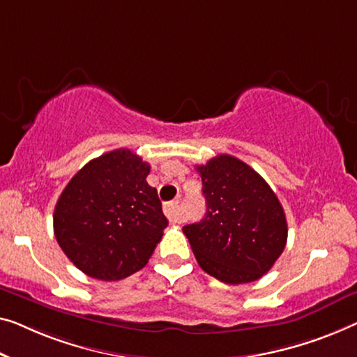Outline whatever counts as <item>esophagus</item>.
Segmentation results:
<instances>
[{"instance_id": "obj_1", "label": "esophagus", "mask_w": 357, "mask_h": 357, "mask_svg": "<svg viewBox=\"0 0 357 357\" xmlns=\"http://www.w3.org/2000/svg\"><path fill=\"white\" fill-rule=\"evenodd\" d=\"M165 215L172 222H179V205L178 202H173V204H168L165 206Z\"/></svg>"}]
</instances>
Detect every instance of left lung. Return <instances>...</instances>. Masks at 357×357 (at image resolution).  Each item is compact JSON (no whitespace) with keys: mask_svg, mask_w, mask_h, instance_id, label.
Here are the masks:
<instances>
[{"mask_svg":"<svg viewBox=\"0 0 357 357\" xmlns=\"http://www.w3.org/2000/svg\"><path fill=\"white\" fill-rule=\"evenodd\" d=\"M205 218L183 227L197 263L225 284L258 280L287 243V220L278 195L252 167L232 155L197 165Z\"/></svg>","mask_w":357,"mask_h":357,"instance_id":"1","label":"left lung"}]
</instances>
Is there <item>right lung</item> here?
Returning a JSON list of instances; mask_svg holds the SVG:
<instances>
[{"label": "right lung", "instance_id": "1", "mask_svg": "<svg viewBox=\"0 0 357 357\" xmlns=\"http://www.w3.org/2000/svg\"><path fill=\"white\" fill-rule=\"evenodd\" d=\"M149 163L130 149L88 162L70 179L54 208L62 252L89 278L121 280L147 264L168 220Z\"/></svg>", "mask_w": 357, "mask_h": 357}]
</instances>
